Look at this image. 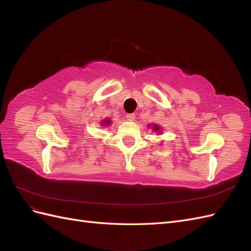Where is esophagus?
<instances>
[{
  "label": "esophagus",
  "mask_w": 251,
  "mask_h": 251,
  "mask_svg": "<svg viewBox=\"0 0 251 251\" xmlns=\"http://www.w3.org/2000/svg\"><path fill=\"white\" fill-rule=\"evenodd\" d=\"M126 119H127V120L133 121V120L135 119V114H134V113H131V114H126Z\"/></svg>",
  "instance_id": "34e87169"
}]
</instances>
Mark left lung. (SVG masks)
<instances>
[{
    "instance_id": "obj_1",
    "label": "left lung",
    "mask_w": 251,
    "mask_h": 251,
    "mask_svg": "<svg viewBox=\"0 0 251 251\" xmlns=\"http://www.w3.org/2000/svg\"><path fill=\"white\" fill-rule=\"evenodd\" d=\"M153 130H154V131H156V132H157V131H158V132H161V130H160V126H157V125H154V126H153Z\"/></svg>"
}]
</instances>
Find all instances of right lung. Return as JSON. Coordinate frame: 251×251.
<instances>
[{
  "mask_svg": "<svg viewBox=\"0 0 251 251\" xmlns=\"http://www.w3.org/2000/svg\"><path fill=\"white\" fill-rule=\"evenodd\" d=\"M110 124H111L110 120H103L102 123H101V125H103V126H108V125H110Z\"/></svg>",
  "mask_w": 251,
  "mask_h": 251,
  "instance_id": "right-lung-1",
  "label": "right lung"
}]
</instances>
